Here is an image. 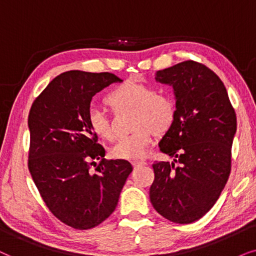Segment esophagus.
Wrapping results in <instances>:
<instances>
[{
    "instance_id": "esophagus-1",
    "label": "esophagus",
    "mask_w": 256,
    "mask_h": 256,
    "mask_svg": "<svg viewBox=\"0 0 256 256\" xmlns=\"http://www.w3.org/2000/svg\"><path fill=\"white\" fill-rule=\"evenodd\" d=\"M146 162H144V160H140V162H132V165H134V168H139V166H144L146 165Z\"/></svg>"
}]
</instances>
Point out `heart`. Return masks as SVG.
Returning <instances> with one entry per match:
<instances>
[{"instance_id":"heart-1","label":"heart","mask_w":256,"mask_h":256,"mask_svg":"<svg viewBox=\"0 0 256 256\" xmlns=\"http://www.w3.org/2000/svg\"><path fill=\"white\" fill-rule=\"evenodd\" d=\"M114 110L134 108L131 134L119 139L111 148L114 158L139 160L145 158L156 138V132H168L176 116V105L173 98L165 92L154 91L151 85L126 82L119 85L105 98ZM88 125L98 138L112 140L114 138L111 122L98 108L88 112Z\"/></svg>"}]
</instances>
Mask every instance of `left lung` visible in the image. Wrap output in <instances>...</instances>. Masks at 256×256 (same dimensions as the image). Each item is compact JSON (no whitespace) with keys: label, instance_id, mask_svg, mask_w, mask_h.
<instances>
[{"label":"left lung","instance_id":"8db88e82","mask_svg":"<svg viewBox=\"0 0 256 256\" xmlns=\"http://www.w3.org/2000/svg\"><path fill=\"white\" fill-rule=\"evenodd\" d=\"M156 80L173 88L176 116L159 142L173 162L152 165L150 200L165 219L190 224L212 208L226 185L236 114L222 82L202 63L185 60L159 70Z\"/></svg>","mask_w":256,"mask_h":256}]
</instances>
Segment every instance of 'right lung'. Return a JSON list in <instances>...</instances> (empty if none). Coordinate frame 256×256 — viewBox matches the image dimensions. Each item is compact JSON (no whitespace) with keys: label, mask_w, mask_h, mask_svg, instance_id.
I'll return each instance as SVG.
<instances>
[{"label":"right lung","mask_w":256,"mask_h":256,"mask_svg":"<svg viewBox=\"0 0 256 256\" xmlns=\"http://www.w3.org/2000/svg\"><path fill=\"white\" fill-rule=\"evenodd\" d=\"M117 82L122 80L110 72L66 71L30 108V174L50 212L74 230H90L111 216L134 170L128 160L105 159L88 125L92 97ZM94 158L101 162L92 174Z\"/></svg>","instance_id":"add662e5"}]
</instances>
